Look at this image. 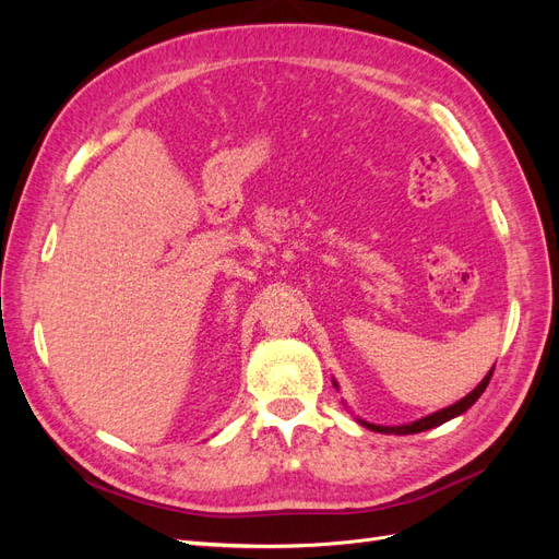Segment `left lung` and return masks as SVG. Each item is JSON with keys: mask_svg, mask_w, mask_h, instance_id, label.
<instances>
[{"mask_svg": "<svg viewBox=\"0 0 559 559\" xmlns=\"http://www.w3.org/2000/svg\"><path fill=\"white\" fill-rule=\"evenodd\" d=\"M492 373H495V368L489 370V373L480 380V384H478L476 389H473L471 394H466L464 399H460L456 403L448 405V408H443V411H436V413H431V415H427V417H419V419H415V421H408V425L384 427V425H373V421H366V419H361V417H357V421H359L361 427H366V429H370V431H378V433H396V436L419 433V431H427V429H433V427H441V425H445V421L464 415V413L471 408V405L480 399V394L487 389L489 378H492ZM333 386L337 389V382H335V380H333Z\"/></svg>", "mask_w": 559, "mask_h": 559, "instance_id": "1", "label": "left lung"}]
</instances>
